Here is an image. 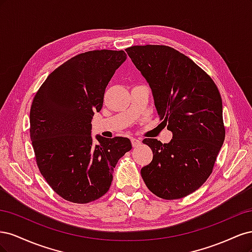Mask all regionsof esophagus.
Listing matches in <instances>:
<instances>
[{
  "mask_svg": "<svg viewBox=\"0 0 252 252\" xmlns=\"http://www.w3.org/2000/svg\"><path fill=\"white\" fill-rule=\"evenodd\" d=\"M141 143H142V142H141V140L131 138V144H132V146H133V147H138V146H140Z\"/></svg>",
  "mask_w": 252,
  "mask_h": 252,
  "instance_id": "esophagus-1",
  "label": "esophagus"
}]
</instances>
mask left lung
<instances>
[{
    "mask_svg": "<svg viewBox=\"0 0 252 252\" xmlns=\"http://www.w3.org/2000/svg\"><path fill=\"white\" fill-rule=\"evenodd\" d=\"M154 95L169 143L144 139L154 152L141 169L152 193L177 200L199 189L209 178L225 140L222 97L215 82L191 59L169 46L145 45L126 49Z\"/></svg>",
    "mask_w": 252,
    "mask_h": 252,
    "instance_id": "1",
    "label": "left lung"
}]
</instances>
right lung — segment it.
Segmentation results:
<instances>
[{
    "mask_svg": "<svg viewBox=\"0 0 252 252\" xmlns=\"http://www.w3.org/2000/svg\"><path fill=\"white\" fill-rule=\"evenodd\" d=\"M123 50H93L69 59L37 90L30 108L35 161L64 200L86 204L108 191L119 159L132 148L122 136L91 138V119L101 111L105 89L125 62Z\"/></svg>",
    "mask_w": 252,
    "mask_h": 252,
    "instance_id": "obj_1",
    "label": "right lung"
}]
</instances>
